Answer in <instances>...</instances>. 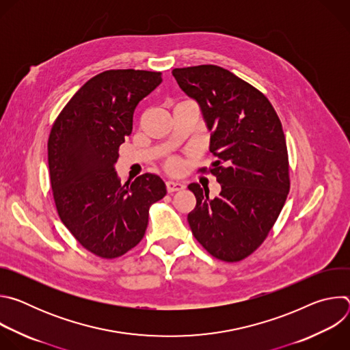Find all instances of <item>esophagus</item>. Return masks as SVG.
<instances>
[{
  "label": "esophagus",
  "mask_w": 350,
  "mask_h": 350,
  "mask_svg": "<svg viewBox=\"0 0 350 350\" xmlns=\"http://www.w3.org/2000/svg\"><path fill=\"white\" fill-rule=\"evenodd\" d=\"M166 187L169 192H176V191H181L185 185L180 181H174V180H167L166 181Z\"/></svg>",
  "instance_id": "esophagus-1"
}]
</instances>
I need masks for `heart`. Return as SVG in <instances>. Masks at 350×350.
Wrapping results in <instances>:
<instances>
[{
    "label": "heart",
    "mask_w": 350,
    "mask_h": 350,
    "mask_svg": "<svg viewBox=\"0 0 350 350\" xmlns=\"http://www.w3.org/2000/svg\"><path fill=\"white\" fill-rule=\"evenodd\" d=\"M167 166H169V169H170V170H173V172H178V170H181V169H183V162H181L178 158H172V159L169 161Z\"/></svg>",
    "instance_id": "heart-1"
}]
</instances>
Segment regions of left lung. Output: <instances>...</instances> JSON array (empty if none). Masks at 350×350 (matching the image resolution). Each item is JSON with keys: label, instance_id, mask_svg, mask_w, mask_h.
Wrapping results in <instances>:
<instances>
[{"label": "left lung", "instance_id": "1", "mask_svg": "<svg viewBox=\"0 0 350 350\" xmlns=\"http://www.w3.org/2000/svg\"><path fill=\"white\" fill-rule=\"evenodd\" d=\"M172 73L201 107L219 159L209 169L221 185L216 198L198 183L188 185L196 198L191 231L216 259L239 262L266 239L289 192L282 124L266 95L227 69L199 65Z\"/></svg>", "mask_w": 350, "mask_h": 350}]
</instances>
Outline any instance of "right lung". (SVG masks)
I'll return each instance as SVG.
<instances>
[{"label": "right lung", "mask_w": 350, "mask_h": 350, "mask_svg": "<svg viewBox=\"0 0 350 350\" xmlns=\"http://www.w3.org/2000/svg\"><path fill=\"white\" fill-rule=\"evenodd\" d=\"M161 83V72L99 73L70 98L49 133L48 166L58 215L99 258L115 259L134 247L144 238L149 208L167 192L157 174L122 185L115 170L135 107Z\"/></svg>", "instance_id": "1"}]
</instances>
